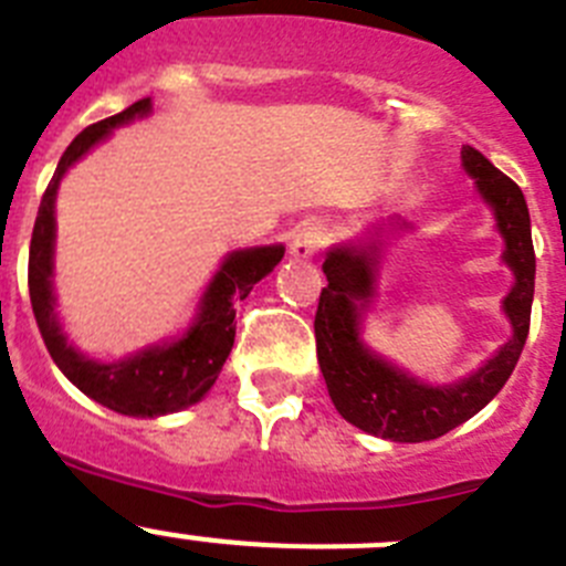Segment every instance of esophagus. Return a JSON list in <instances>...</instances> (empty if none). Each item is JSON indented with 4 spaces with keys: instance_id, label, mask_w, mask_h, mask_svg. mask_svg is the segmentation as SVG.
I'll return each instance as SVG.
<instances>
[{
    "instance_id": "esophagus-1",
    "label": "esophagus",
    "mask_w": 566,
    "mask_h": 566,
    "mask_svg": "<svg viewBox=\"0 0 566 566\" xmlns=\"http://www.w3.org/2000/svg\"><path fill=\"white\" fill-rule=\"evenodd\" d=\"M323 238H325L323 224H317V221L303 224L292 235V243H289V255H292L294 261H311V258L317 255V249L323 247Z\"/></svg>"
}]
</instances>
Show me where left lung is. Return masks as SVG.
I'll list each match as a JSON object with an SVG mask.
<instances>
[{
	"label": "left lung",
	"instance_id": "8db88e82",
	"mask_svg": "<svg viewBox=\"0 0 566 566\" xmlns=\"http://www.w3.org/2000/svg\"><path fill=\"white\" fill-rule=\"evenodd\" d=\"M460 163L494 216V227L505 243L502 263L513 274V286L502 300L511 336L476 370L446 385H432L378 354L365 339L385 252L398 232L412 230L409 221L401 216L370 221L361 235L334 243L325 252L323 272L328 286L319 294L314 336L328 396L347 423L392 443L434 440L474 418L505 387L531 328L536 255L525 196L471 145H463Z\"/></svg>",
	"mask_w": 566,
	"mask_h": 566
}]
</instances>
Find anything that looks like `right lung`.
<instances>
[{
    "instance_id": "add662e5",
    "label": "right lung",
    "mask_w": 566,
    "mask_h": 566,
    "mask_svg": "<svg viewBox=\"0 0 566 566\" xmlns=\"http://www.w3.org/2000/svg\"><path fill=\"white\" fill-rule=\"evenodd\" d=\"M154 112L151 97L132 103L120 114L106 117L95 126L83 128L55 168L53 181L46 185L35 216L33 241H30L28 286L35 323L46 350L59 370L92 401L128 415V418H163L199 403L212 390L221 367L235 342V303L252 292L258 280L266 277L280 261L286 247H243L227 252L210 283L201 292L188 328L168 339L151 342L120 359H95L66 336L59 317L55 297V199L61 179L75 163H81L92 148L106 143L114 128L143 120Z\"/></svg>"
}]
</instances>
